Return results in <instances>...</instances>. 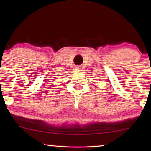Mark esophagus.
<instances>
[{
  "label": "esophagus",
  "instance_id": "esophagus-1",
  "mask_svg": "<svg viewBox=\"0 0 151 151\" xmlns=\"http://www.w3.org/2000/svg\"><path fill=\"white\" fill-rule=\"evenodd\" d=\"M76 71H80V70H81V68H79V67H76Z\"/></svg>",
  "mask_w": 151,
  "mask_h": 151
}]
</instances>
